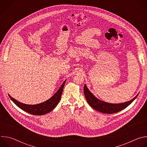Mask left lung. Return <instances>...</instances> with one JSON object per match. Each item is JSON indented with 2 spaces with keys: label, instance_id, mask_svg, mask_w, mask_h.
Wrapping results in <instances>:
<instances>
[{
  "label": "left lung",
  "instance_id": "1",
  "mask_svg": "<svg viewBox=\"0 0 147 147\" xmlns=\"http://www.w3.org/2000/svg\"><path fill=\"white\" fill-rule=\"evenodd\" d=\"M84 95L87 102L92 108L100 112L108 114L115 113L127 108L138 95H137L133 99L126 102L113 104L107 103L98 99L90 92L86 84L84 87Z\"/></svg>",
  "mask_w": 147,
  "mask_h": 147
}]
</instances>
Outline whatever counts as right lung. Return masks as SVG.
Here are the masks:
<instances>
[{
  "instance_id": "obj_1",
  "label": "right lung",
  "mask_w": 147,
  "mask_h": 147,
  "mask_svg": "<svg viewBox=\"0 0 147 147\" xmlns=\"http://www.w3.org/2000/svg\"><path fill=\"white\" fill-rule=\"evenodd\" d=\"M66 80L62 84L59 90L48 100L36 105H27L21 103L9 95L11 100L24 111L34 115H43L52 111L58 104L61 98Z\"/></svg>"
}]
</instances>
